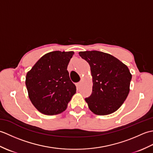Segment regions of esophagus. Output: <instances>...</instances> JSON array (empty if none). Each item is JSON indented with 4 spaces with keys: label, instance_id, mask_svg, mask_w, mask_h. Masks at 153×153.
<instances>
[{
    "label": "esophagus",
    "instance_id": "34e87169",
    "mask_svg": "<svg viewBox=\"0 0 153 153\" xmlns=\"http://www.w3.org/2000/svg\"><path fill=\"white\" fill-rule=\"evenodd\" d=\"M82 83H83L82 82H79L78 83H76V87H77V88H79V87H81V86L82 85Z\"/></svg>",
    "mask_w": 153,
    "mask_h": 153
}]
</instances>
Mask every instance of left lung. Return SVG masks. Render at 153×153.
Wrapping results in <instances>:
<instances>
[{
    "label": "left lung",
    "mask_w": 153,
    "mask_h": 153,
    "mask_svg": "<svg viewBox=\"0 0 153 153\" xmlns=\"http://www.w3.org/2000/svg\"><path fill=\"white\" fill-rule=\"evenodd\" d=\"M89 63L93 78L92 94L85 101L91 111L97 115L116 112L129 92L132 76L129 68L118 58L97 51L79 52Z\"/></svg>",
    "instance_id": "left-lung-1"
}]
</instances>
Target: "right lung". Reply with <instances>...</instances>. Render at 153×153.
Instances as JSON below:
<instances>
[{"label":"right lung","instance_id":"add662e5","mask_svg":"<svg viewBox=\"0 0 153 153\" xmlns=\"http://www.w3.org/2000/svg\"><path fill=\"white\" fill-rule=\"evenodd\" d=\"M73 51L50 52L43 55L25 77L28 96L33 106L45 115L64 112L76 93L70 80L68 65Z\"/></svg>","mask_w":153,"mask_h":153}]
</instances>
